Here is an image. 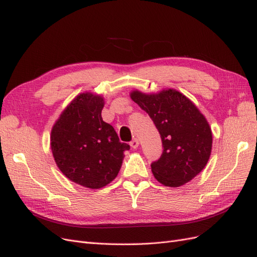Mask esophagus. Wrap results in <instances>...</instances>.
Instances as JSON below:
<instances>
[{"label": "esophagus", "mask_w": 257, "mask_h": 257, "mask_svg": "<svg viewBox=\"0 0 257 257\" xmlns=\"http://www.w3.org/2000/svg\"><path fill=\"white\" fill-rule=\"evenodd\" d=\"M130 146L133 148V149H136V148H138V146H139V142H138V139L137 138H134L133 141H132L131 143H130Z\"/></svg>", "instance_id": "obj_1"}]
</instances>
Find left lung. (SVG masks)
Masks as SVG:
<instances>
[{
    "instance_id": "left-lung-1",
    "label": "left lung",
    "mask_w": 257,
    "mask_h": 257,
    "mask_svg": "<svg viewBox=\"0 0 257 257\" xmlns=\"http://www.w3.org/2000/svg\"><path fill=\"white\" fill-rule=\"evenodd\" d=\"M162 138L163 153L151 164L157 180L170 188L191 181L205 168L212 149V132L205 115L190 98L175 89L146 94L131 92Z\"/></svg>"
}]
</instances>
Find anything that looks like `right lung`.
Here are the masks:
<instances>
[{
    "label": "right lung",
    "instance_id": "1",
    "mask_svg": "<svg viewBox=\"0 0 257 257\" xmlns=\"http://www.w3.org/2000/svg\"><path fill=\"white\" fill-rule=\"evenodd\" d=\"M104 97L80 93L54 123L50 146L54 161L69 180L89 189H100L118 176L127 144L102 118Z\"/></svg>",
    "mask_w": 257,
    "mask_h": 257
}]
</instances>
